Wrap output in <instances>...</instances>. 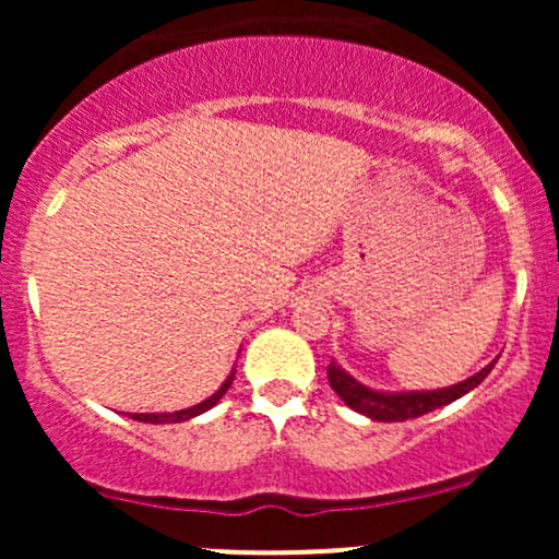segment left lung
Wrapping results in <instances>:
<instances>
[{"label":"left lung","instance_id":"obj_1","mask_svg":"<svg viewBox=\"0 0 559 559\" xmlns=\"http://www.w3.org/2000/svg\"><path fill=\"white\" fill-rule=\"evenodd\" d=\"M493 362L486 365L484 370H478L476 376L465 378V381L454 383L449 389H436V391H373L368 386H362L360 381H355L342 365H336L331 360L329 365V381L331 389L342 396L346 407H352L355 413L368 415L370 420L378 423H402L409 418H420V415L433 413V409L444 407V404L460 400L465 396L467 391H473L484 381L486 376L491 373Z\"/></svg>","mask_w":559,"mask_h":559}]
</instances>
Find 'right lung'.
Here are the masks:
<instances>
[{
	"label": "right lung",
	"instance_id": "1",
	"mask_svg": "<svg viewBox=\"0 0 559 559\" xmlns=\"http://www.w3.org/2000/svg\"><path fill=\"white\" fill-rule=\"evenodd\" d=\"M234 376H236V370H230V376L226 378V381H223V386L217 389L213 396H207V400H204V402L194 404V407L178 409V413H136V415H131V418L133 420H141V423H183V420L197 418V415L207 413L210 407H215V404L223 400V394H226V391L230 389V383H234Z\"/></svg>",
	"mask_w": 559,
	"mask_h": 559
}]
</instances>
